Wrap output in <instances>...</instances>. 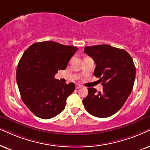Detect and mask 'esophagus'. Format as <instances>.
<instances>
[{"label": "esophagus", "instance_id": "obj_1", "mask_svg": "<svg viewBox=\"0 0 150 150\" xmlns=\"http://www.w3.org/2000/svg\"><path fill=\"white\" fill-rule=\"evenodd\" d=\"M80 88H81V85H79V84H76V88H77V89Z\"/></svg>", "mask_w": 150, "mask_h": 150}]
</instances>
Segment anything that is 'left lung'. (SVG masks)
<instances>
[{
	"label": "left lung",
	"instance_id": "1",
	"mask_svg": "<svg viewBox=\"0 0 150 150\" xmlns=\"http://www.w3.org/2000/svg\"><path fill=\"white\" fill-rule=\"evenodd\" d=\"M84 53L96 64L94 75L99 77L103 91L88 88L83 105L95 117H110L121 108L132 91L136 75L133 59L125 50L108 45L86 47Z\"/></svg>",
	"mask_w": 150,
	"mask_h": 150
}]
</instances>
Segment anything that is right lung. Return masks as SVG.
Segmentation results:
<instances>
[{
  "label": "right lung",
  "instance_id": "add662e5",
  "mask_svg": "<svg viewBox=\"0 0 150 150\" xmlns=\"http://www.w3.org/2000/svg\"><path fill=\"white\" fill-rule=\"evenodd\" d=\"M77 49L45 41L33 44L24 52L17 67V84L22 100L38 117L53 118L65 108L75 83H62L54 76L66 69Z\"/></svg>",
  "mask_w": 150,
  "mask_h": 150
}]
</instances>
